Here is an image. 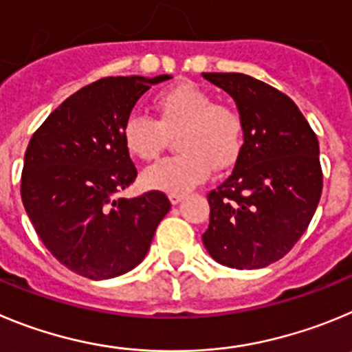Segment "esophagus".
Listing matches in <instances>:
<instances>
[{
	"label": "esophagus",
	"instance_id": "obj_1",
	"mask_svg": "<svg viewBox=\"0 0 352 352\" xmlns=\"http://www.w3.org/2000/svg\"><path fill=\"white\" fill-rule=\"evenodd\" d=\"M168 198H170V201H172L173 205H177V204H180V201H182L184 195H180V192H170Z\"/></svg>",
	"mask_w": 352,
	"mask_h": 352
}]
</instances>
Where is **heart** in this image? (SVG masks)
I'll use <instances>...</instances> for the list:
<instances>
[{
    "label": "heart",
    "mask_w": 352,
    "mask_h": 352,
    "mask_svg": "<svg viewBox=\"0 0 352 352\" xmlns=\"http://www.w3.org/2000/svg\"><path fill=\"white\" fill-rule=\"evenodd\" d=\"M157 119L133 113L122 126V140L131 156L154 161L166 144V133H175L182 153L145 170L148 188L186 192L204 182L215 170L235 164L243 147V119L226 103H214V96L196 84H180L161 91L154 98Z\"/></svg>",
    "instance_id": "1"
}]
</instances>
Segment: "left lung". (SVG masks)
<instances>
[{"label":"left lung","instance_id":"obj_1","mask_svg":"<svg viewBox=\"0 0 352 352\" xmlns=\"http://www.w3.org/2000/svg\"><path fill=\"white\" fill-rule=\"evenodd\" d=\"M236 101L243 147L226 180L207 195L204 243L221 265L268 267L287 254L312 221L322 191L319 144L294 101L243 74H204Z\"/></svg>","mask_w":352,"mask_h":352}]
</instances>
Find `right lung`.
<instances>
[{
	"mask_svg": "<svg viewBox=\"0 0 352 352\" xmlns=\"http://www.w3.org/2000/svg\"><path fill=\"white\" fill-rule=\"evenodd\" d=\"M168 78H100L63 101L28 144L22 204L43 245L77 275L101 280L133 270L172 207L161 191L116 198L138 175L124 121L151 84Z\"/></svg>",
	"mask_w": 352,
	"mask_h": 352,
	"instance_id": "right-lung-1",
	"label": "right lung"
}]
</instances>
